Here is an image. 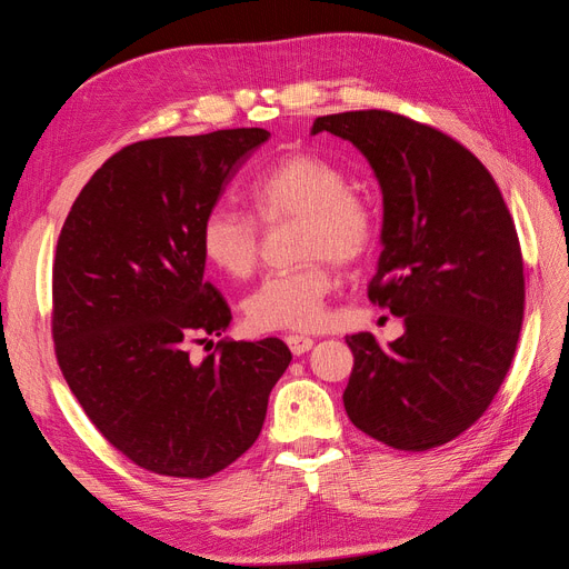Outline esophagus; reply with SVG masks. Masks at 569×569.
Segmentation results:
<instances>
[{
    "label": "esophagus",
    "instance_id": "34e87169",
    "mask_svg": "<svg viewBox=\"0 0 569 569\" xmlns=\"http://www.w3.org/2000/svg\"><path fill=\"white\" fill-rule=\"evenodd\" d=\"M284 339H287L289 349H291V353H295V356H301V353L313 349V339L306 337V335H287Z\"/></svg>",
    "mask_w": 569,
    "mask_h": 569
}]
</instances>
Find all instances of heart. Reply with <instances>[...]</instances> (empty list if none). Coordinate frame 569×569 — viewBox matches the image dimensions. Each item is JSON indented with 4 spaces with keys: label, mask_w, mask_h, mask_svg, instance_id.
<instances>
[{
    "label": "heart",
    "mask_w": 569,
    "mask_h": 569,
    "mask_svg": "<svg viewBox=\"0 0 569 569\" xmlns=\"http://www.w3.org/2000/svg\"><path fill=\"white\" fill-rule=\"evenodd\" d=\"M263 226L299 220L297 268L270 272L244 299L247 322L258 332L313 330L325 318L335 274L332 263L353 266L372 251L377 218L372 206L349 189L339 166L316 153H287L261 170L244 189ZM199 247L213 268L244 280L256 270L261 230L251 216L213 206L201 218Z\"/></svg>",
    "instance_id": "obj_1"
}]
</instances>
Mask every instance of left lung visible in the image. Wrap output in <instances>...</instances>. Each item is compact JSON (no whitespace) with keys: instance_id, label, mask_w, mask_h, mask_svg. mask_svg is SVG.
<instances>
[{"instance_id":"8db88e82","label":"left lung","mask_w":569,"mask_h":569,"mask_svg":"<svg viewBox=\"0 0 569 569\" xmlns=\"http://www.w3.org/2000/svg\"><path fill=\"white\" fill-rule=\"evenodd\" d=\"M349 140L382 189V253L370 301L403 318L382 347L349 335V420L399 451L472 427L510 370L525 316V266L501 189L453 137L391 111L320 116L311 134Z\"/></svg>"}]
</instances>
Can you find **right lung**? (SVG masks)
<instances>
[{"instance_id":"obj_1","label":"right lung","mask_w":569,"mask_h":569,"mask_svg":"<svg viewBox=\"0 0 569 569\" xmlns=\"http://www.w3.org/2000/svg\"><path fill=\"white\" fill-rule=\"evenodd\" d=\"M268 137L234 128L123 147L61 228L51 274L59 368L99 432L149 472L226 470L261 435L291 360L274 337L220 339L203 360L189 356V343L232 320L203 278L201 218Z\"/></svg>"}]
</instances>
